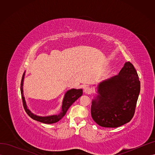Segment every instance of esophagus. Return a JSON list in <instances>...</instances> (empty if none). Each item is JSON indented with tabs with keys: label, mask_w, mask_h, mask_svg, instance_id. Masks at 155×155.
Returning <instances> with one entry per match:
<instances>
[{
	"label": "esophagus",
	"mask_w": 155,
	"mask_h": 155,
	"mask_svg": "<svg viewBox=\"0 0 155 155\" xmlns=\"http://www.w3.org/2000/svg\"><path fill=\"white\" fill-rule=\"evenodd\" d=\"M92 90L91 87H86L85 88H84V92L87 94H90L92 93Z\"/></svg>",
	"instance_id": "esophagus-1"
}]
</instances>
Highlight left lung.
<instances>
[{
    "label": "left lung",
    "mask_w": 155,
    "mask_h": 155,
    "mask_svg": "<svg viewBox=\"0 0 155 155\" xmlns=\"http://www.w3.org/2000/svg\"><path fill=\"white\" fill-rule=\"evenodd\" d=\"M92 101L91 116L104 127H118L129 122L134 114L140 81L133 64L126 62L118 75L100 83Z\"/></svg>",
    "instance_id": "8db88e82"
}]
</instances>
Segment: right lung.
Wrapping results in <instances>:
<instances>
[{"label": "right lung", "mask_w": 155, "mask_h": 155, "mask_svg": "<svg viewBox=\"0 0 155 155\" xmlns=\"http://www.w3.org/2000/svg\"><path fill=\"white\" fill-rule=\"evenodd\" d=\"M25 72L22 75V78L21 79V96L22 100L23 103V106H24L25 110L26 113L28 114L30 118L34 119L36 121H40V122L47 124H51L58 122L61 119L63 118V117L67 113L68 109L69 107L71 106L73 103L76 101L78 98L81 96L83 94V90L82 89H74L72 88L71 90L68 91L66 94H65L64 99L63 101V105H62V110L61 112H60V114L58 115H52L49 116H37L34 114H33L32 112L28 109L27 105L26 104V101L25 100L24 95H23V81H24L25 78Z\"/></svg>", "instance_id": "add662e5"}]
</instances>
